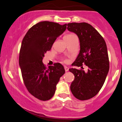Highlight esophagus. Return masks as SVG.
<instances>
[{
  "instance_id": "esophagus-1",
  "label": "esophagus",
  "mask_w": 122,
  "mask_h": 122,
  "mask_svg": "<svg viewBox=\"0 0 122 122\" xmlns=\"http://www.w3.org/2000/svg\"><path fill=\"white\" fill-rule=\"evenodd\" d=\"M64 69L66 71H69V68H68L67 66H64Z\"/></svg>"
}]
</instances>
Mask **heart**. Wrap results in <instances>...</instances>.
<instances>
[{
	"label": "heart",
	"instance_id": "obj_1",
	"mask_svg": "<svg viewBox=\"0 0 122 122\" xmlns=\"http://www.w3.org/2000/svg\"><path fill=\"white\" fill-rule=\"evenodd\" d=\"M74 34H67V35H66V36H64V40H66V39H69V38H71L72 37V36H74ZM64 62H66V61H64Z\"/></svg>",
	"mask_w": 122,
	"mask_h": 122
}]
</instances>
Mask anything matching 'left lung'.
<instances>
[{
	"label": "left lung",
	"instance_id": "left-lung-1",
	"mask_svg": "<svg viewBox=\"0 0 122 122\" xmlns=\"http://www.w3.org/2000/svg\"><path fill=\"white\" fill-rule=\"evenodd\" d=\"M69 31L77 35L80 41V51L73 63L76 66L85 64L87 71L82 69H69L74 75L71 91L81 101L96 96L106 81L109 69L107 48L104 38L91 24L86 23H71L67 24Z\"/></svg>",
	"mask_w": 122,
	"mask_h": 122
}]
</instances>
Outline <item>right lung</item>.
<instances>
[{
	"instance_id": "1",
	"label": "right lung",
	"mask_w": 122,
	"mask_h": 122,
	"mask_svg": "<svg viewBox=\"0 0 122 122\" xmlns=\"http://www.w3.org/2000/svg\"><path fill=\"white\" fill-rule=\"evenodd\" d=\"M66 28V24L41 21L28 30L22 41L19 63L23 81L28 92L41 101L53 97L60 78L65 73L60 63L46 68L42 60Z\"/></svg>"
}]
</instances>
